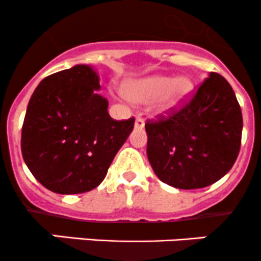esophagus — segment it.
I'll return each instance as SVG.
<instances>
[{
	"mask_svg": "<svg viewBox=\"0 0 261 261\" xmlns=\"http://www.w3.org/2000/svg\"><path fill=\"white\" fill-rule=\"evenodd\" d=\"M143 127H144V120L138 117L136 119V123H134V128H136V129H142Z\"/></svg>",
	"mask_w": 261,
	"mask_h": 261,
	"instance_id": "obj_1",
	"label": "esophagus"
}]
</instances>
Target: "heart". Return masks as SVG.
I'll return each mask as SVG.
<instances>
[{"instance_id": "heart-1", "label": "heart", "mask_w": 261, "mask_h": 261, "mask_svg": "<svg viewBox=\"0 0 261 261\" xmlns=\"http://www.w3.org/2000/svg\"><path fill=\"white\" fill-rule=\"evenodd\" d=\"M194 85L187 76H152L133 84L127 90L128 97L136 102H149L160 99V112L176 109L189 99Z\"/></svg>"}]
</instances>
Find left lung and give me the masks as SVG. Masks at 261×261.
<instances>
[{"instance_id": "8db88e82", "label": "left lung", "mask_w": 261, "mask_h": 261, "mask_svg": "<svg viewBox=\"0 0 261 261\" xmlns=\"http://www.w3.org/2000/svg\"><path fill=\"white\" fill-rule=\"evenodd\" d=\"M144 127L147 156L157 177L177 189H199L233 166L242 113L231 85L211 72L184 104L148 119Z\"/></svg>"}]
</instances>
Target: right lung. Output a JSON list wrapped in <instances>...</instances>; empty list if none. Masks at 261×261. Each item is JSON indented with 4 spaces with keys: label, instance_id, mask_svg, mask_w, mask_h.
<instances>
[{
    "label": "right lung",
    "instance_id": "right-lung-1",
    "mask_svg": "<svg viewBox=\"0 0 261 261\" xmlns=\"http://www.w3.org/2000/svg\"><path fill=\"white\" fill-rule=\"evenodd\" d=\"M99 89L91 67L79 64L45 77L30 97L22 157L50 192L80 194L96 188L133 130V117H110L108 100L95 92Z\"/></svg>",
    "mask_w": 261,
    "mask_h": 261
}]
</instances>
